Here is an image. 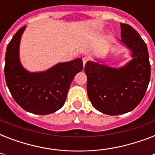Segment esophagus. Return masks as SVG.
Returning <instances> with one entry per match:
<instances>
[{"label":"esophagus","mask_w":155,"mask_h":155,"mask_svg":"<svg viewBox=\"0 0 155 155\" xmlns=\"http://www.w3.org/2000/svg\"><path fill=\"white\" fill-rule=\"evenodd\" d=\"M89 61V58H87V57H84L83 58V63H84V66H85L86 63H87Z\"/></svg>","instance_id":"34e87169"}]
</instances>
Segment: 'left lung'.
<instances>
[{
	"mask_svg": "<svg viewBox=\"0 0 155 155\" xmlns=\"http://www.w3.org/2000/svg\"><path fill=\"white\" fill-rule=\"evenodd\" d=\"M120 25L121 42L132 51V60L119 69L90 61L84 68L87 96L92 106L113 116L134 110L144 97L150 80L146 42L131 25Z\"/></svg>",
	"mask_w": 155,
	"mask_h": 155,
	"instance_id": "8db88e82",
	"label": "left lung"
}]
</instances>
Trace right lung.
Instances as JSON below:
<instances>
[{"label":"right lung","mask_w":155,"mask_h":155,"mask_svg":"<svg viewBox=\"0 0 155 155\" xmlns=\"http://www.w3.org/2000/svg\"><path fill=\"white\" fill-rule=\"evenodd\" d=\"M20 28L7 46L5 77L12 97L24 109L47 115L62 108L75 75L83 69L82 58L58 63L44 72H29L21 65L18 56Z\"/></svg>","instance_id":"add662e5"}]
</instances>
